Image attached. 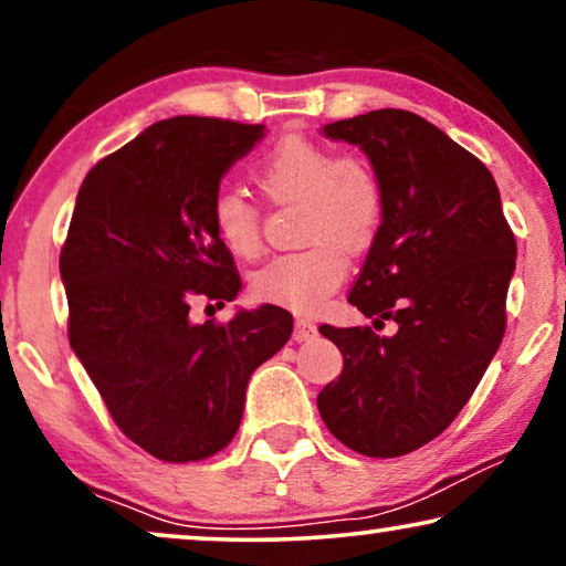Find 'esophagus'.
<instances>
[{
    "label": "esophagus",
    "mask_w": 566,
    "mask_h": 566,
    "mask_svg": "<svg viewBox=\"0 0 566 566\" xmlns=\"http://www.w3.org/2000/svg\"><path fill=\"white\" fill-rule=\"evenodd\" d=\"M316 337V324L308 319H296V329H293V339L296 343H306V339Z\"/></svg>",
    "instance_id": "34e87169"
}]
</instances>
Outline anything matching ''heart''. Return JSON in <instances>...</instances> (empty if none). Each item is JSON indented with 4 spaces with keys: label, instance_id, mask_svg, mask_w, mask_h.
<instances>
[{
    "label": "heart",
    "instance_id": "heart-1",
    "mask_svg": "<svg viewBox=\"0 0 566 566\" xmlns=\"http://www.w3.org/2000/svg\"><path fill=\"white\" fill-rule=\"evenodd\" d=\"M252 180L275 203H296L301 250L277 254L252 277V293L265 304L314 312L347 275V254L374 239L384 213L381 182L363 159L337 157L308 138H285L252 169ZM211 229L239 260L262 252L260 208L221 190L211 203Z\"/></svg>",
    "mask_w": 566,
    "mask_h": 566
}]
</instances>
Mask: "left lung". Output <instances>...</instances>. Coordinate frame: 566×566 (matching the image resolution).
<instances>
[{
    "label": "left lung",
    "instance_id": "8db88e82",
    "mask_svg": "<svg viewBox=\"0 0 566 566\" xmlns=\"http://www.w3.org/2000/svg\"><path fill=\"white\" fill-rule=\"evenodd\" d=\"M322 130L368 154L384 196L347 301L399 329L322 324L345 368L316 407L350 451L394 459L438 438L482 381L505 335L515 234L490 169L420 115L384 107Z\"/></svg>",
    "mask_w": 566,
    "mask_h": 566
}]
</instances>
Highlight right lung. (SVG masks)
<instances>
[{
    "instance_id": "add662e5",
    "label": "right lung",
    "mask_w": 566,
    "mask_h": 566,
    "mask_svg": "<svg viewBox=\"0 0 566 566\" xmlns=\"http://www.w3.org/2000/svg\"><path fill=\"white\" fill-rule=\"evenodd\" d=\"M265 126L177 115L84 177L61 247L69 343L123 436L154 459H211L237 436L254 368L289 343L281 306L190 322L196 298H237L211 229L221 177Z\"/></svg>"
}]
</instances>
